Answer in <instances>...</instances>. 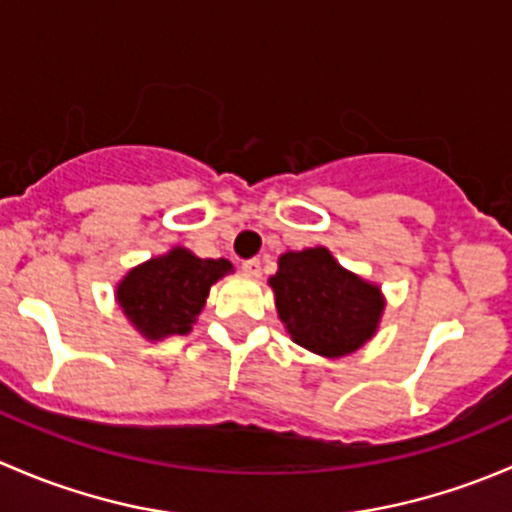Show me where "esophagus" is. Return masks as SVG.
<instances>
[{"label": "esophagus", "mask_w": 512, "mask_h": 512, "mask_svg": "<svg viewBox=\"0 0 512 512\" xmlns=\"http://www.w3.org/2000/svg\"><path fill=\"white\" fill-rule=\"evenodd\" d=\"M242 272H245V275H250V277H260L262 262L257 260V257H250V260L242 262Z\"/></svg>", "instance_id": "1"}]
</instances>
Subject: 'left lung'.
Listing matches in <instances>:
<instances>
[{
    "mask_svg": "<svg viewBox=\"0 0 512 512\" xmlns=\"http://www.w3.org/2000/svg\"><path fill=\"white\" fill-rule=\"evenodd\" d=\"M270 287L289 337L327 359L364 347L384 312L379 285L344 270L327 247L285 252Z\"/></svg>",
    "mask_w": 512,
    "mask_h": 512,
    "instance_id": "1",
    "label": "left lung"
}]
</instances>
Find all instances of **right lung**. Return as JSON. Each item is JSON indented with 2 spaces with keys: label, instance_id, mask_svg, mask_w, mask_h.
<instances>
[{
  "label": "right lung",
  "instance_id": "1",
  "mask_svg": "<svg viewBox=\"0 0 512 512\" xmlns=\"http://www.w3.org/2000/svg\"><path fill=\"white\" fill-rule=\"evenodd\" d=\"M232 272L227 260H203L185 247H173L133 267L116 287L118 307L146 339L188 334L203 312L210 287Z\"/></svg>",
  "mask_w": 512,
  "mask_h": 512
}]
</instances>
